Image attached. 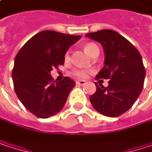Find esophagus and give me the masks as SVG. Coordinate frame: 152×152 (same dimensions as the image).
Returning a JSON list of instances; mask_svg holds the SVG:
<instances>
[{
  "mask_svg": "<svg viewBox=\"0 0 152 152\" xmlns=\"http://www.w3.org/2000/svg\"><path fill=\"white\" fill-rule=\"evenodd\" d=\"M85 83H86V81H84V80H79V81L76 82L77 85H84Z\"/></svg>",
  "mask_w": 152,
  "mask_h": 152,
  "instance_id": "34e87169",
  "label": "esophagus"
}]
</instances>
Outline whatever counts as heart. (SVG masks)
I'll return each instance as SVG.
<instances>
[{
  "mask_svg": "<svg viewBox=\"0 0 152 152\" xmlns=\"http://www.w3.org/2000/svg\"><path fill=\"white\" fill-rule=\"evenodd\" d=\"M83 49H84V52H85L88 55H90V56H91V55H93L95 53L99 52V47L97 46V45H95V44H93V43H88V44H86L85 46H83ZM69 53H66V54H65V60L67 61V60H69ZM90 72H91V70L75 69V70L73 71V74H74L76 77L80 78V79H84V78L87 77L88 74H89Z\"/></svg>",
  "mask_w": 152,
  "mask_h": 152,
  "instance_id": "obj_1",
  "label": "heart"
}]
</instances>
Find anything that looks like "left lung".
Masks as SVG:
<instances>
[{
  "label": "left lung",
  "mask_w": 152,
  "mask_h": 152,
  "mask_svg": "<svg viewBox=\"0 0 152 152\" xmlns=\"http://www.w3.org/2000/svg\"><path fill=\"white\" fill-rule=\"evenodd\" d=\"M85 36L99 42L105 53V66L95 79L110 80L107 87L95 83L97 90L90 101L101 114L118 117L134 105L142 92L145 77L142 56L128 39L113 30Z\"/></svg>",
  "instance_id": "8db88e82"
}]
</instances>
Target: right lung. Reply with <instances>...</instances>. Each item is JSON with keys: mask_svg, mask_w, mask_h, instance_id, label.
Masks as SVG:
<instances>
[{"mask_svg": "<svg viewBox=\"0 0 152 152\" xmlns=\"http://www.w3.org/2000/svg\"><path fill=\"white\" fill-rule=\"evenodd\" d=\"M81 38L43 31L17 53L12 71L14 89L22 104L37 117H51L63 108L76 83L69 77L53 82L50 72L64 64L67 51Z\"/></svg>", "mask_w": 152, "mask_h": 152, "instance_id": "1", "label": "right lung"}]
</instances>
